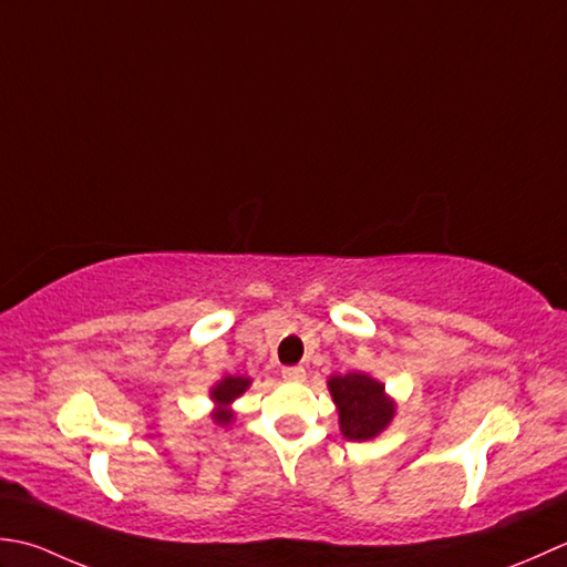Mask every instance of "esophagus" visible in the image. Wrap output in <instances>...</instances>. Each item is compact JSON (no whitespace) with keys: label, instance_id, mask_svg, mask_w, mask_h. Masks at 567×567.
<instances>
[{"label":"esophagus","instance_id":"obj_1","mask_svg":"<svg viewBox=\"0 0 567 567\" xmlns=\"http://www.w3.org/2000/svg\"><path fill=\"white\" fill-rule=\"evenodd\" d=\"M281 374L288 381H303L306 379V369L303 367H284Z\"/></svg>","mask_w":567,"mask_h":567}]
</instances>
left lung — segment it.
I'll list each match as a JSON object with an SVG mask.
<instances>
[{
    "label": "left lung",
    "instance_id": "1",
    "mask_svg": "<svg viewBox=\"0 0 567 567\" xmlns=\"http://www.w3.org/2000/svg\"><path fill=\"white\" fill-rule=\"evenodd\" d=\"M334 406L340 411V431L350 441H369L386 429L394 419V403L379 384L367 374H338L328 381Z\"/></svg>",
    "mask_w": 567,
    "mask_h": 567
}]
</instances>
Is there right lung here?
<instances>
[{
	"label": "right lung",
	"instance_id": "1",
	"mask_svg": "<svg viewBox=\"0 0 567 567\" xmlns=\"http://www.w3.org/2000/svg\"><path fill=\"white\" fill-rule=\"evenodd\" d=\"M247 386H249V379H245V377H225V379L219 381V384L215 386L213 399H215L217 403H229V401H235L239 394H245ZM215 421L227 425L229 421H233V413H229V411H217V413H215Z\"/></svg>",
	"mask_w": 567,
	"mask_h": 567
}]
</instances>
